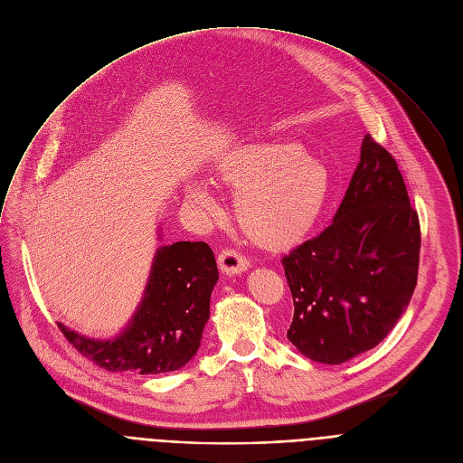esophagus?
Segmentation results:
<instances>
[{
  "instance_id": "esophagus-1",
  "label": "esophagus",
  "mask_w": 463,
  "mask_h": 463,
  "mask_svg": "<svg viewBox=\"0 0 463 463\" xmlns=\"http://www.w3.org/2000/svg\"><path fill=\"white\" fill-rule=\"evenodd\" d=\"M218 266L225 275H238L249 269V260L234 249H223L218 256Z\"/></svg>"
}]
</instances>
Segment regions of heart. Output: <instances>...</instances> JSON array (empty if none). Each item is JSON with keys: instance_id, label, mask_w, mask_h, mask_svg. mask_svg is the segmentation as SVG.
<instances>
[{"instance_id": "b5f03b06", "label": "heart", "mask_w": 463, "mask_h": 463, "mask_svg": "<svg viewBox=\"0 0 463 463\" xmlns=\"http://www.w3.org/2000/svg\"><path fill=\"white\" fill-rule=\"evenodd\" d=\"M214 179L234 192V216L250 241L288 249L302 241L320 220L332 177L302 145L273 141L240 146L222 157ZM186 197L203 211L214 209L207 186L194 181Z\"/></svg>"}]
</instances>
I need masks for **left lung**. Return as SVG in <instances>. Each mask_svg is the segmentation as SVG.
I'll return each instance as SVG.
<instances>
[{"label": "left lung", "mask_w": 463, "mask_h": 463, "mask_svg": "<svg viewBox=\"0 0 463 463\" xmlns=\"http://www.w3.org/2000/svg\"><path fill=\"white\" fill-rule=\"evenodd\" d=\"M420 247L398 163L368 134L332 225L282 258L295 306L289 343L324 364L377 346L412 298Z\"/></svg>", "instance_id": "8db88e82"}]
</instances>
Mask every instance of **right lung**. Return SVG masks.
Wrapping results in <instances>:
<instances>
[{"label": "right lung", "mask_w": 463, "mask_h": 463, "mask_svg": "<svg viewBox=\"0 0 463 463\" xmlns=\"http://www.w3.org/2000/svg\"><path fill=\"white\" fill-rule=\"evenodd\" d=\"M216 282L218 266L209 243L175 241L157 249L145 297L118 337L97 341L61 322L58 327L86 359L108 372H174L200 348Z\"/></svg>", "instance_id": "1"}]
</instances>
